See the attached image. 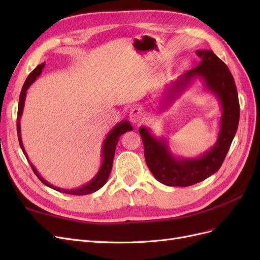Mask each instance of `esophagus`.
<instances>
[{"mask_svg": "<svg viewBox=\"0 0 260 260\" xmlns=\"http://www.w3.org/2000/svg\"><path fill=\"white\" fill-rule=\"evenodd\" d=\"M130 120L131 122H133L135 124H139L141 122H143L145 119V113L142 108L140 107H135L131 109L130 112Z\"/></svg>", "mask_w": 260, "mask_h": 260, "instance_id": "1", "label": "esophagus"}]
</instances>
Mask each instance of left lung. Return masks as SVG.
I'll use <instances>...</instances> for the list:
<instances>
[{
  "label": "left lung",
  "mask_w": 260,
  "mask_h": 260,
  "mask_svg": "<svg viewBox=\"0 0 260 260\" xmlns=\"http://www.w3.org/2000/svg\"><path fill=\"white\" fill-rule=\"evenodd\" d=\"M200 65L188 70L171 83L166 103L170 104L194 78L203 79L206 88L220 101L222 109L218 140L209 151L198 158H177L170 152L167 141L156 139L145 127L139 132L144 145L147 167L160 183L169 186H188L207 179L219 170L237 133L240 119V104L237 86L229 68L209 50H199Z\"/></svg>",
  "instance_id": "obj_1"
}]
</instances>
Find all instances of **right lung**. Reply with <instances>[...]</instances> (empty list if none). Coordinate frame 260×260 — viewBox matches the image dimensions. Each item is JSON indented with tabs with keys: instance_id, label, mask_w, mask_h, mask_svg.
Instances as JSON below:
<instances>
[{
	"instance_id": "obj_1",
	"label": "right lung",
	"mask_w": 260,
	"mask_h": 260,
	"mask_svg": "<svg viewBox=\"0 0 260 260\" xmlns=\"http://www.w3.org/2000/svg\"><path fill=\"white\" fill-rule=\"evenodd\" d=\"M45 64L42 62L41 65H38L32 72L30 73V75L28 76V78L26 79L25 83H23V86L20 92V96H19V103H18V113H17V135H18V141H19V145L22 149L23 154L26 155L27 159L28 156L27 153L25 152V148H23L22 145V141H21V133H20V117L22 115V109H23V105H25V99H26V92L28 90L29 86L35 82V80L37 79V77L40 76V74L42 73V69L44 68ZM132 130L131 124L127 121L123 120L121 122H119L118 124H116L115 127L112 129V131L108 133L105 141L103 147H102V157H103V161H102V166L99 170V172L96 174V176L94 177L89 183H86L85 185H82L81 187L78 188H74V190H65V188H60L57 186H54L51 183H49L48 181H45L40 175L38 174L37 169L35 168V166L32 164H30L31 168H32L34 172L36 174V176L39 178V180L43 182L45 185H48L49 187L53 188V190H56L58 192L61 193H66V194H72V195H86V194H91L93 192H96L98 190L103 186L106 181L109 177V174L112 171V167H113V159H114V155H115V149H116V145L118 143V140L121 137V135H123L124 132Z\"/></svg>"
}]
</instances>
